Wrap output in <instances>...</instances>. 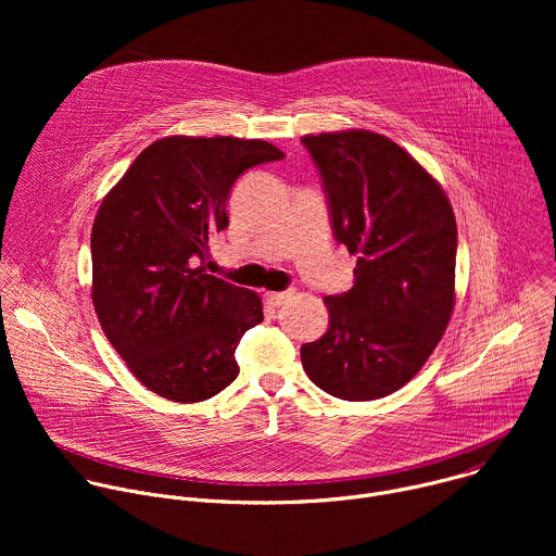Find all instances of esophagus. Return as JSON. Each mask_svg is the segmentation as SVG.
Returning <instances> with one entry per match:
<instances>
[{
  "instance_id": "1",
  "label": "esophagus",
  "mask_w": 556,
  "mask_h": 556,
  "mask_svg": "<svg viewBox=\"0 0 556 556\" xmlns=\"http://www.w3.org/2000/svg\"><path fill=\"white\" fill-rule=\"evenodd\" d=\"M292 294H294L292 290H283V292H266V294H264V299H266L270 305L279 307V305H283Z\"/></svg>"
}]
</instances>
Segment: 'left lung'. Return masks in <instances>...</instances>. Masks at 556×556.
Segmentation results:
<instances>
[{"label": "left lung", "instance_id": "8db88e82", "mask_svg": "<svg viewBox=\"0 0 556 556\" xmlns=\"http://www.w3.org/2000/svg\"><path fill=\"white\" fill-rule=\"evenodd\" d=\"M321 174L354 286L326 296L328 332L301 345L309 380L337 399L376 401L407 384L440 343L455 303L457 226L440 182L387 136H303Z\"/></svg>", "mask_w": 556, "mask_h": 556}]
</instances>
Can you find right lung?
<instances>
[{"mask_svg":"<svg viewBox=\"0 0 556 556\" xmlns=\"http://www.w3.org/2000/svg\"><path fill=\"white\" fill-rule=\"evenodd\" d=\"M266 140L169 136L151 142L105 195L92 226V301L129 371L174 403L226 389L235 350L264 321L262 299L204 270L247 169L281 161Z\"/></svg>","mask_w":556,"mask_h":556,"instance_id":"obj_1","label":"right lung"}]
</instances>
